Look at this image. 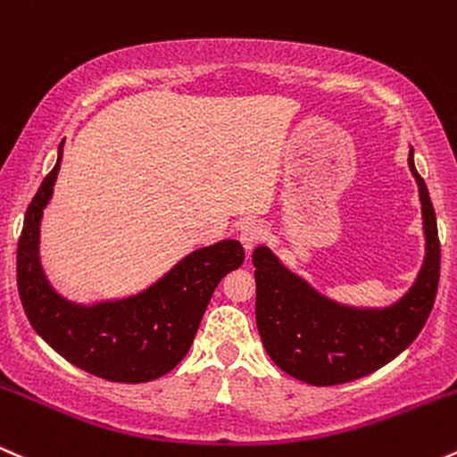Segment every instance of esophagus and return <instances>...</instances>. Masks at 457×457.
<instances>
[{
  "label": "esophagus",
  "mask_w": 457,
  "mask_h": 457,
  "mask_svg": "<svg viewBox=\"0 0 457 457\" xmlns=\"http://www.w3.org/2000/svg\"><path fill=\"white\" fill-rule=\"evenodd\" d=\"M265 235H267V230L262 228L261 224H248V227L241 230V237H239L241 245H244V250L250 254V252L254 250L262 239H265Z\"/></svg>",
  "instance_id": "obj_1"
}]
</instances>
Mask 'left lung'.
<instances>
[{
	"mask_svg": "<svg viewBox=\"0 0 457 457\" xmlns=\"http://www.w3.org/2000/svg\"><path fill=\"white\" fill-rule=\"evenodd\" d=\"M409 169L420 187L426 254L409 291L394 303L361 308L336 302L288 270L267 245L252 252L256 327L267 355L291 377L319 387L368 377L406 351L426 325L438 288L441 244L412 147Z\"/></svg>",
	"mask_w": 457,
	"mask_h": 457,
	"instance_id": "left-lung-1",
	"label": "left lung"
}]
</instances>
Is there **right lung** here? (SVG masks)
Listing matches in <instances>:
<instances>
[{
    "mask_svg": "<svg viewBox=\"0 0 457 457\" xmlns=\"http://www.w3.org/2000/svg\"><path fill=\"white\" fill-rule=\"evenodd\" d=\"M57 162L25 212L16 250L21 303L36 334L72 366L112 383H147L164 377L190 351L209 299L245 254L237 239L187 252L143 291L80 303L59 295L40 261V227L53 198Z\"/></svg>",
    "mask_w": 457,
    "mask_h": 457,
    "instance_id": "right-lung-1",
    "label": "right lung"
}]
</instances>
